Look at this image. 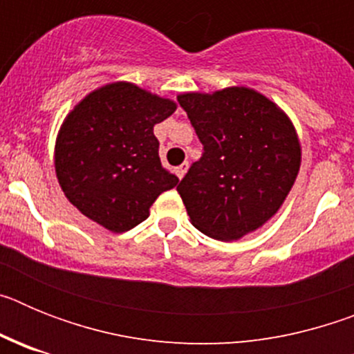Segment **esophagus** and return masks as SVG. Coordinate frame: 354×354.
I'll return each mask as SVG.
<instances>
[{
    "label": "esophagus",
    "mask_w": 354,
    "mask_h": 354,
    "mask_svg": "<svg viewBox=\"0 0 354 354\" xmlns=\"http://www.w3.org/2000/svg\"><path fill=\"white\" fill-rule=\"evenodd\" d=\"M187 168H189V165H187V162H183V165H179V167L175 168V175H177V177H179V179H183L184 175H186V171H187Z\"/></svg>",
    "instance_id": "obj_1"
}]
</instances>
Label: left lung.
Segmentation results:
<instances>
[{
  "label": "left lung",
  "mask_w": 354,
  "mask_h": 354,
  "mask_svg": "<svg viewBox=\"0 0 354 354\" xmlns=\"http://www.w3.org/2000/svg\"><path fill=\"white\" fill-rule=\"evenodd\" d=\"M177 101L204 145L177 186L193 227L220 241L261 228L298 177L301 147L292 122L246 86L180 93Z\"/></svg>",
  "instance_id": "left-lung-1"
}]
</instances>
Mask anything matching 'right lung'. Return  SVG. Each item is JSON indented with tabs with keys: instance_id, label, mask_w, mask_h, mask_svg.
I'll list each match as a JSON object with an SVG mask.
<instances>
[{
	"instance_id": "obj_1",
	"label": "right lung",
	"mask_w": 354,
	"mask_h": 354,
	"mask_svg": "<svg viewBox=\"0 0 354 354\" xmlns=\"http://www.w3.org/2000/svg\"><path fill=\"white\" fill-rule=\"evenodd\" d=\"M177 104L133 83L93 90L65 117L55 170L74 207L111 232L149 218L150 205L179 179L162 168L154 126Z\"/></svg>"
}]
</instances>
